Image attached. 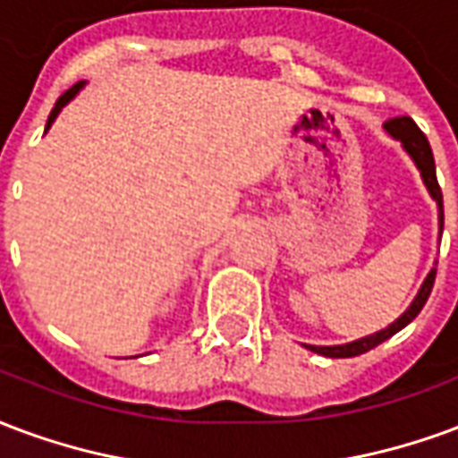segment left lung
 <instances>
[{
  "label": "left lung",
  "mask_w": 458,
  "mask_h": 458,
  "mask_svg": "<svg viewBox=\"0 0 458 458\" xmlns=\"http://www.w3.org/2000/svg\"><path fill=\"white\" fill-rule=\"evenodd\" d=\"M386 131L393 136V139H398L403 146H405V151L412 156L415 160V165L422 173V180H425L427 190H429V195L435 197L437 205H439V229L444 226V209H442V188H439V182H437V170H435V156H432V148H429V141H427V136L420 131V126H417L410 116H395V119H388L386 122ZM435 278H437V268L429 270V276L422 283V288L417 293V298L412 300V305L407 307L405 315L395 319L393 325L386 327V329H380L376 335L363 336L359 342L352 344H342V346H312V344H307V349L315 353H322V356H329V359H349V356H359V353H366L370 349H376L378 344H383L386 339H390L393 335H398L403 327H407L417 315H420V310L425 307L427 298H429V293L435 288Z\"/></svg>",
  "instance_id": "obj_1"
}]
</instances>
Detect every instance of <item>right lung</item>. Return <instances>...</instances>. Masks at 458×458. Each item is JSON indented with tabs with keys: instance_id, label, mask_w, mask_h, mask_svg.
Returning a JSON list of instances; mask_svg holds the SVG:
<instances>
[{
	"instance_id": "right-lung-1",
	"label": "right lung",
	"mask_w": 458,
	"mask_h": 458,
	"mask_svg": "<svg viewBox=\"0 0 458 458\" xmlns=\"http://www.w3.org/2000/svg\"><path fill=\"white\" fill-rule=\"evenodd\" d=\"M82 88V82H78V85H72V88L68 89V92H63V95L58 97V102H55V106H53V112H51V116H48V123H46V129H51V123L55 122V116H58V112L60 109H63V106L68 105L70 99H72V97L78 95V89Z\"/></svg>"
}]
</instances>
